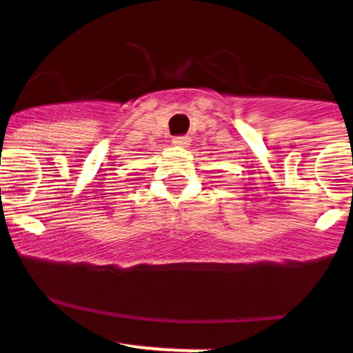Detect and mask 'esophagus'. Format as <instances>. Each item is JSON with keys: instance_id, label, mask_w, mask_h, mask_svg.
<instances>
[{"instance_id": "obj_1", "label": "esophagus", "mask_w": 353, "mask_h": 353, "mask_svg": "<svg viewBox=\"0 0 353 353\" xmlns=\"http://www.w3.org/2000/svg\"><path fill=\"white\" fill-rule=\"evenodd\" d=\"M172 142H174V145H177V147H186L190 143V139L188 137H176Z\"/></svg>"}]
</instances>
